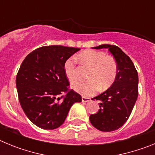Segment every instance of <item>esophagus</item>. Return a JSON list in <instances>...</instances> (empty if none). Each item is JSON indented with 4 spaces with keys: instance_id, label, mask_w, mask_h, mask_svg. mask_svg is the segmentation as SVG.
<instances>
[{
    "instance_id": "obj_1",
    "label": "esophagus",
    "mask_w": 155,
    "mask_h": 155,
    "mask_svg": "<svg viewBox=\"0 0 155 155\" xmlns=\"http://www.w3.org/2000/svg\"><path fill=\"white\" fill-rule=\"evenodd\" d=\"M81 100H82V102H89L91 99H90L89 98H87V97L83 96L81 98Z\"/></svg>"
}]
</instances>
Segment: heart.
<instances>
[{
    "label": "heart",
    "mask_w": 155,
    "mask_h": 155,
    "mask_svg": "<svg viewBox=\"0 0 155 155\" xmlns=\"http://www.w3.org/2000/svg\"><path fill=\"white\" fill-rule=\"evenodd\" d=\"M84 65L91 68L87 78L89 81L79 82L73 86L76 91L83 95H91L98 89L102 91L109 88L115 82L118 73V66L115 58L105 55L102 51L87 50L78 55ZM64 71L68 80L71 84L78 81L76 61L74 57L68 59L64 65Z\"/></svg>",
    "instance_id": "obj_1"
}]
</instances>
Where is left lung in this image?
Masks as SVG:
<instances>
[{
	"label": "left lung",
	"mask_w": 155,
	"mask_h": 155,
	"mask_svg": "<svg viewBox=\"0 0 155 155\" xmlns=\"http://www.w3.org/2000/svg\"><path fill=\"white\" fill-rule=\"evenodd\" d=\"M102 48L112 53L117 63L118 73L109 89L94 98L101 102L100 109L90 116L89 120L98 130L110 132L120 128L132 113L138 97V74L130 58L120 48L102 44L93 49Z\"/></svg>",
	"instance_id": "1"
}]
</instances>
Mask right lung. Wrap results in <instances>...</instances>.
I'll return each instance as SVG.
<instances>
[{"label": "right lung", "instance_id": "1", "mask_svg": "<svg viewBox=\"0 0 155 155\" xmlns=\"http://www.w3.org/2000/svg\"><path fill=\"white\" fill-rule=\"evenodd\" d=\"M78 48L53 45L39 47L23 61L16 77L18 99L30 121L44 130H54L65 121L78 93L70 89L64 63ZM64 93L65 94L63 95Z\"/></svg>", "mask_w": 155, "mask_h": 155}]
</instances>
